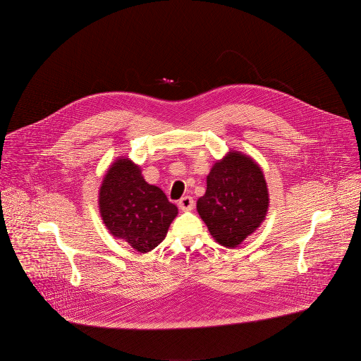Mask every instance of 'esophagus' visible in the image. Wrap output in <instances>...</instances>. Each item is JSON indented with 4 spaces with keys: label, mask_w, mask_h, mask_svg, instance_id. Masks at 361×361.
Listing matches in <instances>:
<instances>
[{
    "label": "esophagus",
    "mask_w": 361,
    "mask_h": 361,
    "mask_svg": "<svg viewBox=\"0 0 361 361\" xmlns=\"http://www.w3.org/2000/svg\"><path fill=\"white\" fill-rule=\"evenodd\" d=\"M178 207H180L183 211H190V209H193V207H195V202H193V199H192L190 196H184V197H181V199L178 200Z\"/></svg>",
    "instance_id": "esophagus-1"
}]
</instances>
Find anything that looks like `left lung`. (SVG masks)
I'll use <instances>...</instances> for the list:
<instances>
[{
	"label": "left lung",
	"instance_id": "8db88e82",
	"mask_svg": "<svg viewBox=\"0 0 361 361\" xmlns=\"http://www.w3.org/2000/svg\"><path fill=\"white\" fill-rule=\"evenodd\" d=\"M268 206V188L259 166L247 155L228 152L207 176L197 212L214 240L234 249L257 230Z\"/></svg>",
	"mask_w": 361,
	"mask_h": 361
}]
</instances>
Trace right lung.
Instances as JSON below:
<instances>
[{
    "instance_id": "right-lung-1",
    "label": "right lung",
    "mask_w": 361,
    "mask_h": 361,
    "mask_svg": "<svg viewBox=\"0 0 361 361\" xmlns=\"http://www.w3.org/2000/svg\"><path fill=\"white\" fill-rule=\"evenodd\" d=\"M99 207L109 233L139 253L157 247L178 214L166 195L147 184L140 168L128 158H118L108 169L99 193Z\"/></svg>"
}]
</instances>
